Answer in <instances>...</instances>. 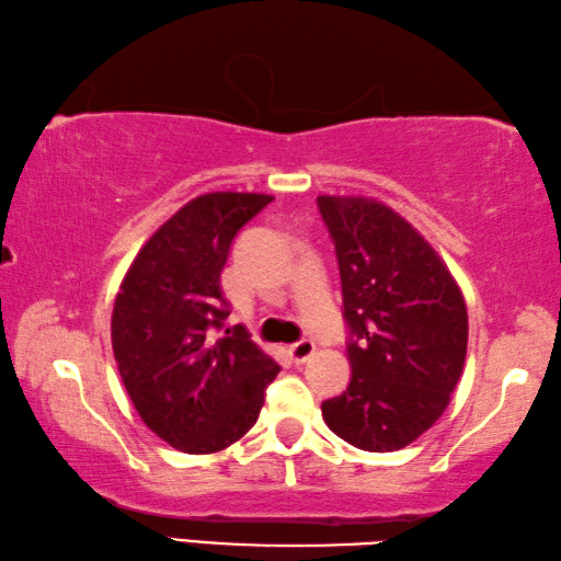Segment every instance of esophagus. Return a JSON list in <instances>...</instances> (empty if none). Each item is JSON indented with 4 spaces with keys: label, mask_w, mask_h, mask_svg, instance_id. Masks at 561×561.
I'll return each mask as SVG.
<instances>
[{
    "label": "esophagus",
    "mask_w": 561,
    "mask_h": 561,
    "mask_svg": "<svg viewBox=\"0 0 561 561\" xmlns=\"http://www.w3.org/2000/svg\"><path fill=\"white\" fill-rule=\"evenodd\" d=\"M314 351H317L314 341L301 339V341H297V344L289 346V358L294 360V364H304V360H309L311 356H314Z\"/></svg>",
    "instance_id": "1"
}]
</instances>
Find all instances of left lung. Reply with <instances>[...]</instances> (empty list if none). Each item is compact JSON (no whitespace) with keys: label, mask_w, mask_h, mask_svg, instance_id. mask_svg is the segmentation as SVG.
Returning a JSON list of instances; mask_svg holds the SVG:
<instances>
[{"label":"left lung","mask_w":561,"mask_h":561,"mask_svg":"<svg viewBox=\"0 0 561 561\" xmlns=\"http://www.w3.org/2000/svg\"><path fill=\"white\" fill-rule=\"evenodd\" d=\"M334 240L351 381L321 403L339 438L368 453L401 450L438 421L468 354V309L438 252L371 197L319 195Z\"/></svg>","instance_id":"1"}]
</instances>
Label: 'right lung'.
Returning <instances> with one entry per match:
<instances>
[{
    "mask_svg": "<svg viewBox=\"0 0 561 561\" xmlns=\"http://www.w3.org/2000/svg\"><path fill=\"white\" fill-rule=\"evenodd\" d=\"M274 201L207 193L190 201L140 247L121 282L111 341L138 415L173 448L225 450L257 423L274 358L240 327L222 339L220 274L237 232Z\"/></svg>",
    "mask_w": 561,
    "mask_h": 561,
    "instance_id": "right-lung-1",
    "label": "right lung"
}]
</instances>
